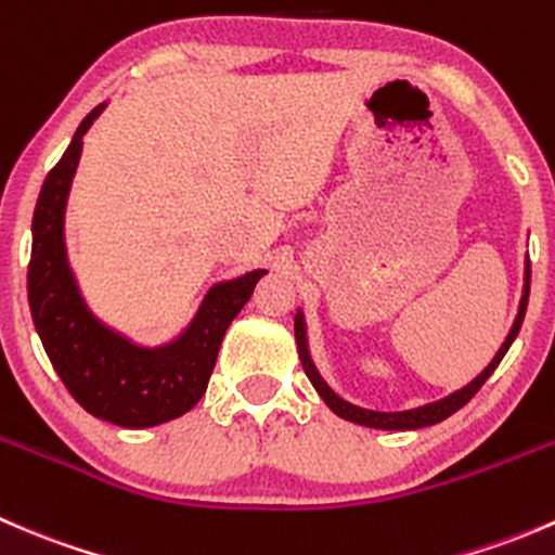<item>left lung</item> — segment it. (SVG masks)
<instances>
[{
    "mask_svg": "<svg viewBox=\"0 0 555 555\" xmlns=\"http://www.w3.org/2000/svg\"><path fill=\"white\" fill-rule=\"evenodd\" d=\"M529 284H531V266H529V260H526L524 295H520L518 317H516V322H513V327H511V333H507V338H505V344H502V349L496 351L494 360L489 362V367H486V371L480 373V376L475 378V382H469L467 386H464V389H459V391H453V395L443 397V400L429 402V405L413 408V411L382 413V411H367V408H357V405H351V402H346L344 397L335 395V391L330 389L327 384H324V378L319 376V371H317V367H313V362H311L309 340H306L304 311H298V317H295V340H298L300 365H304L306 376H309V382L313 384V389L319 391V397H322V400L327 402L330 411L338 413V416L346 418V422H354V424H362V427H373V429H422V427H429V424L443 422V418H449L451 413H456L459 408L467 405V402L475 397V391H478L480 386L486 384V378H489L491 373L496 371V365H500V362H502V357L507 354V349H511V344H513V340H516L520 324H524L526 304H529Z\"/></svg>",
    "mask_w": 555,
    "mask_h": 555,
    "instance_id": "1",
    "label": "left lung"
}]
</instances>
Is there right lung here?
<instances>
[{
  "label": "right lung",
  "instance_id": "add662e5",
  "mask_svg": "<svg viewBox=\"0 0 555 555\" xmlns=\"http://www.w3.org/2000/svg\"><path fill=\"white\" fill-rule=\"evenodd\" d=\"M106 104L88 112L64 158L39 190L31 220L29 309L44 351L69 395L91 416L128 429L155 427L188 413L204 397L225 330L266 271L215 284L193 322L171 344L144 349L93 317L66 260L64 211L82 137Z\"/></svg>",
  "mask_w": 555,
  "mask_h": 555
}]
</instances>
